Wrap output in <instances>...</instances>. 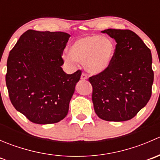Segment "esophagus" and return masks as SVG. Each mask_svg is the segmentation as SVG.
<instances>
[{
  "mask_svg": "<svg viewBox=\"0 0 160 160\" xmlns=\"http://www.w3.org/2000/svg\"><path fill=\"white\" fill-rule=\"evenodd\" d=\"M80 79H81L82 80H85L88 79V76L86 75V74L84 73V72H83V73L81 74V77H80Z\"/></svg>",
  "mask_w": 160,
  "mask_h": 160,
  "instance_id": "esophagus-1",
  "label": "esophagus"
}]
</instances>
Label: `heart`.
Returning <instances> with one entry per match:
<instances>
[{
    "label": "heart",
    "mask_w": 160,
    "mask_h": 160,
    "mask_svg": "<svg viewBox=\"0 0 160 160\" xmlns=\"http://www.w3.org/2000/svg\"><path fill=\"white\" fill-rule=\"evenodd\" d=\"M114 42L108 37L91 35L81 37L71 44L69 52L63 59L71 62L76 60L83 64L90 73L98 74L110 67L114 54Z\"/></svg>",
    "instance_id": "heart-1"
}]
</instances>
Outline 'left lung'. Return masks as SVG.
Wrapping results in <instances>:
<instances>
[{"instance_id":"1","label":"left lung","mask_w":160,"mask_h":160,"mask_svg":"<svg viewBox=\"0 0 160 160\" xmlns=\"http://www.w3.org/2000/svg\"><path fill=\"white\" fill-rule=\"evenodd\" d=\"M101 32L117 44L110 67L89 78L95 113L108 122L130 120L151 98L154 79L151 51L131 30L108 28Z\"/></svg>"}]
</instances>
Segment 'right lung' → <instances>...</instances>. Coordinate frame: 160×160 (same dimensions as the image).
<instances>
[{"mask_svg":"<svg viewBox=\"0 0 160 160\" xmlns=\"http://www.w3.org/2000/svg\"><path fill=\"white\" fill-rule=\"evenodd\" d=\"M70 37L62 32L28 30L9 53L6 85L11 102L33 123H56L68 113L81 76L80 70L67 74L61 67Z\"/></svg>","mask_w":160,"mask_h":160,"instance_id":"add662e5","label":"right lung"}]
</instances>
